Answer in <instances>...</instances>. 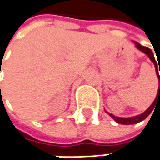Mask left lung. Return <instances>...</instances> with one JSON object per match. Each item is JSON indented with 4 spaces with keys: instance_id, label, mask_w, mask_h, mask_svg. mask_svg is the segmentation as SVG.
<instances>
[{
    "instance_id": "obj_1",
    "label": "left lung",
    "mask_w": 160,
    "mask_h": 160,
    "mask_svg": "<svg viewBox=\"0 0 160 160\" xmlns=\"http://www.w3.org/2000/svg\"><path fill=\"white\" fill-rule=\"evenodd\" d=\"M134 43H135V46L139 49V50H141L142 52H144L145 54H147V55L149 56L150 60L154 63L155 68H156V73H157V76H158V78L159 87H158V94H157V97H156V99H155L154 103H153V104L148 108V109H147L146 111H144L143 114L138 115V116H136V117H132V118H118V117H116V116L112 115V114H110V113H108V114L112 118H113L116 122H118V123H119V124H123V125L135 124V123H138V122H140V121L144 120V118H146L148 117V115L151 113V111L154 109V108H155V103H156L157 99H158H158L160 100V77H159V73H158V67H159V70H160V66L158 65V63H157V61H156V59H155V56H154V54H153V52H152V51H151L150 49L147 48V47H145V46H143V45H141V44H139V43H138V42H134ZM157 58H158V57H157ZM158 64H159V63H158Z\"/></svg>"
}]
</instances>
